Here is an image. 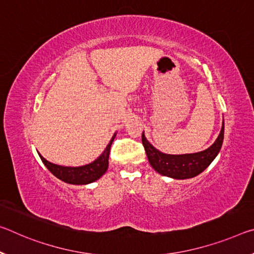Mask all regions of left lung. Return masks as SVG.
I'll return each mask as SVG.
<instances>
[{
  "mask_svg": "<svg viewBox=\"0 0 254 254\" xmlns=\"http://www.w3.org/2000/svg\"><path fill=\"white\" fill-rule=\"evenodd\" d=\"M224 140V121L216 141L206 150L185 155H168L160 152L150 144L142 132V144L152 168L159 174L176 180L191 179L199 175L212 163Z\"/></svg>",
  "mask_w": 254,
  "mask_h": 254,
  "instance_id": "1",
  "label": "left lung"
}]
</instances>
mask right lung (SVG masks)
I'll use <instances>...</instances> for the list:
<instances>
[{
	"label": "right lung",
	"mask_w": 254,
	"mask_h": 254,
	"mask_svg": "<svg viewBox=\"0 0 254 254\" xmlns=\"http://www.w3.org/2000/svg\"><path fill=\"white\" fill-rule=\"evenodd\" d=\"M115 135L116 134L112 136L110 143L107 144V147L105 148V150L103 151V154L100 155L97 159L94 160V162L88 165H84V166H61V165H56L48 162V160L44 158L42 155H38L44 165L48 168V171H50L53 175H55L56 178L63 181V182L78 185L89 184L102 178V176L106 173L108 168V157H110L111 146L112 142L114 141Z\"/></svg>",
	"instance_id": "right-lung-1"
}]
</instances>
